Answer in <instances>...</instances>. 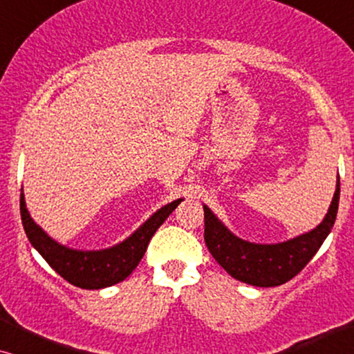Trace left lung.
I'll return each instance as SVG.
<instances>
[{
	"mask_svg": "<svg viewBox=\"0 0 354 354\" xmlns=\"http://www.w3.org/2000/svg\"><path fill=\"white\" fill-rule=\"evenodd\" d=\"M340 201V177L332 203L316 229L280 243H251L227 229L206 205L205 241L217 263L240 282L254 287H277L293 279L321 248L337 219Z\"/></svg>",
	"mask_w": 354,
	"mask_h": 354,
	"instance_id": "1",
	"label": "left lung"
}]
</instances>
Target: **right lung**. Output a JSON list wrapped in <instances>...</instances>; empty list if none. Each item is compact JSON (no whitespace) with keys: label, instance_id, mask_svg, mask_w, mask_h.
I'll return each mask as SVG.
<instances>
[{"label":"right lung","instance_id":"right-lung-1","mask_svg":"<svg viewBox=\"0 0 354 354\" xmlns=\"http://www.w3.org/2000/svg\"><path fill=\"white\" fill-rule=\"evenodd\" d=\"M182 201L183 198H178L162 206L153 216H149L132 235L104 250H74L53 240L30 217L24 190H21V217L28 241L62 279L79 288L100 290L122 282L133 272V269L142 261L154 232Z\"/></svg>","mask_w":354,"mask_h":354}]
</instances>
